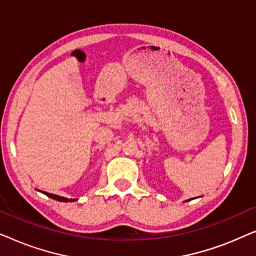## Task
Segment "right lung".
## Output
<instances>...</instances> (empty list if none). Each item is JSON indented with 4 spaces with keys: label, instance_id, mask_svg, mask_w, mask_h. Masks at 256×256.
I'll list each match as a JSON object with an SVG mask.
<instances>
[{
    "label": "right lung",
    "instance_id": "right-lung-1",
    "mask_svg": "<svg viewBox=\"0 0 256 256\" xmlns=\"http://www.w3.org/2000/svg\"><path fill=\"white\" fill-rule=\"evenodd\" d=\"M45 194L48 196V197H50L52 199H56V200L58 202H74L76 199H68V198H65V197H60V196H57V194H48V192H44Z\"/></svg>",
    "mask_w": 256,
    "mask_h": 256
}]
</instances>
